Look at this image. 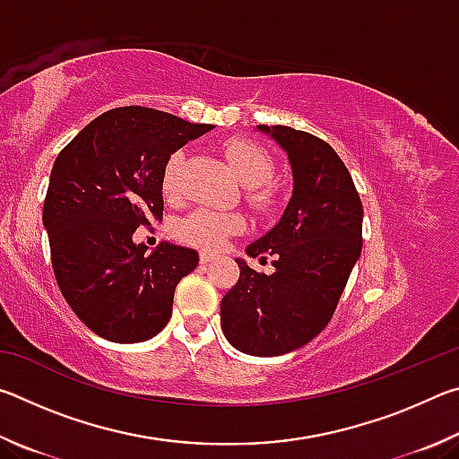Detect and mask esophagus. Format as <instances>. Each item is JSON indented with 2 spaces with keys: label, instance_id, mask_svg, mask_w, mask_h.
Masks as SVG:
<instances>
[{
  "label": "esophagus",
  "instance_id": "1",
  "mask_svg": "<svg viewBox=\"0 0 459 459\" xmlns=\"http://www.w3.org/2000/svg\"><path fill=\"white\" fill-rule=\"evenodd\" d=\"M214 259H216L214 253H206V251L200 253V263H211V261H214Z\"/></svg>",
  "mask_w": 459,
  "mask_h": 459
}]
</instances>
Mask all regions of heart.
Wrapping results in <instances>:
<instances>
[{
    "instance_id": "b5f03b06",
    "label": "heart",
    "mask_w": 459,
    "mask_h": 459,
    "mask_svg": "<svg viewBox=\"0 0 459 459\" xmlns=\"http://www.w3.org/2000/svg\"><path fill=\"white\" fill-rule=\"evenodd\" d=\"M224 155H227L229 166L235 176L245 186H261L265 184L271 174H273V160L263 150L259 143L251 142V139H230L224 145ZM186 161L184 152H174L166 161L164 174H161V190H164L166 198H176L178 190H180V172ZM253 198L257 202H267L265 190H255ZM243 229V219L237 214L229 212H212V211H194L178 222V235L184 238L186 243L196 245L200 248H208L214 251L219 248L224 238L229 235H235Z\"/></svg>"
}]
</instances>
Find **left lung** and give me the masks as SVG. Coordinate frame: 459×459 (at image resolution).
<instances>
[{"mask_svg": "<svg viewBox=\"0 0 459 459\" xmlns=\"http://www.w3.org/2000/svg\"><path fill=\"white\" fill-rule=\"evenodd\" d=\"M287 153L293 192L281 219L248 245V257L275 271L257 273L245 259L221 301V325L237 351L281 356L314 340L336 309L362 251V202L340 155L320 137L285 126H257Z\"/></svg>", "mask_w": 459, "mask_h": 459, "instance_id": "obj_1", "label": "left lung"}]
</instances>
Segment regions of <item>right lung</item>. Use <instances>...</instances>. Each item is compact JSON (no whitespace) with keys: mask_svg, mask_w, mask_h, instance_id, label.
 <instances>
[{"mask_svg":"<svg viewBox=\"0 0 459 459\" xmlns=\"http://www.w3.org/2000/svg\"><path fill=\"white\" fill-rule=\"evenodd\" d=\"M214 126L147 107L99 115L58 153L42 224L66 304L97 336L150 340L169 322L180 279L198 265L194 248L135 243L139 224L161 221V174L169 155Z\"/></svg>","mask_w":459,"mask_h":459,"instance_id":"right-lung-1","label":"right lung"}]
</instances>
